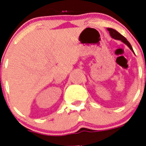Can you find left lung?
I'll return each mask as SVG.
<instances>
[{
  "label": "left lung",
  "instance_id": "8db88e82",
  "mask_svg": "<svg viewBox=\"0 0 146 146\" xmlns=\"http://www.w3.org/2000/svg\"><path fill=\"white\" fill-rule=\"evenodd\" d=\"M107 29H108V31H109L110 35V36H111L112 38H114V39L120 40V41H121V42H123V43H124L125 44L127 45V46L129 47V48L130 50H131V51L134 52V50H133V49H132V47H131L130 43L128 42V41H127V39H126V38H125L123 36H122L121 33H118L117 31H115V30L113 29V28H108ZM134 53H135V52H134Z\"/></svg>",
  "mask_w": 146,
  "mask_h": 146
}]
</instances>
